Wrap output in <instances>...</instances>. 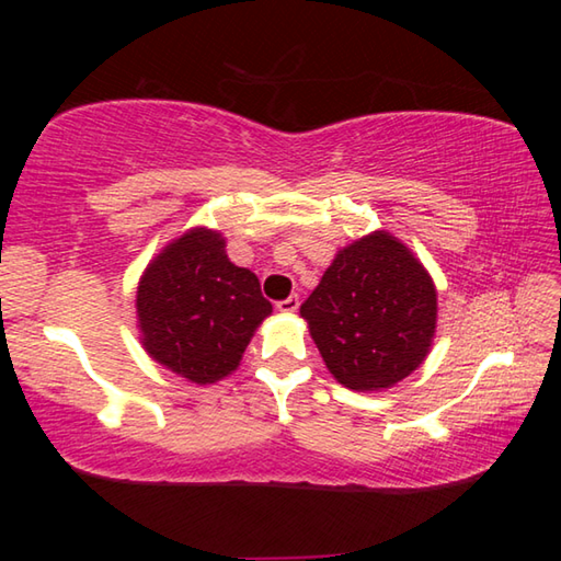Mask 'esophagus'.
I'll list each match as a JSON object with an SVG mask.
<instances>
[{"mask_svg": "<svg viewBox=\"0 0 561 561\" xmlns=\"http://www.w3.org/2000/svg\"><path fill=\"white\" fill-rule=\"evenodd\" d=\"M277 309L282 311V314H294V311L299 309V297L297 294H291V297L277 301Z\"/></svg>", "mask_w": 561, "mask_h": 561, "instance_id": "34e87169", "label": "esophagus"}]
</instances>
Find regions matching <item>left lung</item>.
<instances>
[{"mask_svg":"<svg viewBox=\"0 0 561 561\" xmlns=\"http://www.w3.org/2000/svg\"><path fill=\"white\" fill-rule=\"evenodd\" d=\"M299 314L341 386L381 391L428 356L438 294L415 254L378 230L339 250Z\"/></svg>","mask_w":561,"mask_h":561,"instance_id":"left-lung-1","label":"left lung"}]
</instances>
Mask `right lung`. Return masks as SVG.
<instances>
[{"instance_id":"add662e5","label":"right lung","mask_w":561,"mask_h":561,"mask_svg":"<svg viewBox=\"0 0 561 561\" xmlns=\"http://www.w3.org/2000/svg\"><path fill=\"white\" fill-rule=\"evenodd\" d=\"M136 309L150 358L201 386L232 374L272 314L260 279L227 260L222 234L207 227L187 230L148 264Z\"/></svg>"}]
</instances>
